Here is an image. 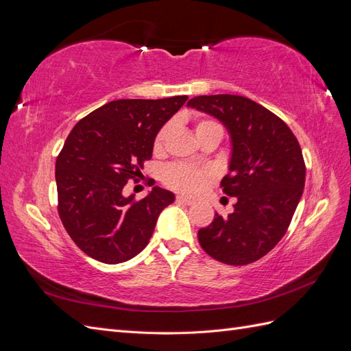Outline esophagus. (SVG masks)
Segmentation results:
<instances>
[{"label": "esophagus", "instance_id": "1", "mask_svg": "<svg viewBox=\"0 0 351 351\" xmlns=\"http://www.w3.org/2000/svg\"><path fill=\"white\" fill-rule=\"evenodd\" d=\"M177 202H180V204H184V205H193L195 200L190 199L187 196H183V195H178L177 196Z\"/></svg>", "mask_w": 351, "mask_h": 351}]
</instances>
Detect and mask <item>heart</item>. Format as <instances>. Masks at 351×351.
Here are the masks:
<instances>
[{
    "label": "heart",
    "instance_id": "heart-1",
    "mask_svg": "<svg viewBox=\"0 0 351 351\" xmlns=\"http://www.w3.org/2000/svg\"><path fill=\"white\" fill-rule=\"evenodd\" d=\"M209 125H218V124L214 121H209V120H202V121L196 123L195 130L197 133L202 129H206V127H209ZM168 132H169L168 124L164 125L162 129L158 132V134L155 137V142H154V146L156 151L162 147ZM206 177H208L206 171H202V169H196V168L182 165V164H176V165L168 167L164 171V180L168 186H171L177 190H182V192H187V193H195V192H197V190H200L202 186H204V183H205Z\"/></svg>",
    "mask_w": 351,
    "mask_h": 351
}]
</instances>
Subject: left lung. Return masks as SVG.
<instances>
[{"mask_svg": "<svg viewBox=\"0 0 351 351\" xmlns=\"http://www.w3.org/2000/svg\"><path fill=\"white\" fill-rule=\"evenodd\" d=\"M187 107L214 117L228 132V174L221 187L237 199L232 214H217L199 230L200 246L222 263H252L282 239L302 199L306 167L300 145L281 119L249 98L204 95Z\"/></svg>", "mask_w": 351, "mask_h": 351, "instance_id": "1", "label": "left lung"}]
</instances>
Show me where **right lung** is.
Segmentation results:
<instances>
[{"label": "right lung", "instance_id": "1", "mask_svg": "<svg viewBox=\"0 0 351 351\" xmlns=\"http://www.w3.org/2000/svg\"><path fill=\"white\" fill-rule=\"evenodd\" d=\"M186 101V95L111 101L73 127L56 162L58 214L88 256L121 263L147 246L159 214L176 196L154 186L136 202L123 189L139 177L158 132Z\"/></svg>", "mask_w": 351, "mask_h": 351}]
</instances>
